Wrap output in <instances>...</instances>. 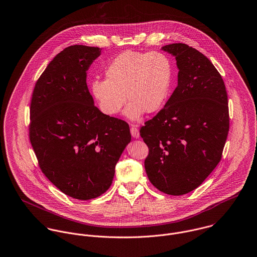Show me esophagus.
I'll return each mask as SVG.
<instances>
[{
  "label": "esophagus",
  "mask_w": 257,
  "mask_h": 257,
  "mask_svg": "<svg viewBox=\"0 0 257 257\" xmlns=\"http://www.w3.org/2000/svg\"><path fill=\"white\" fill-rule=\"evenodd\" d=\"M131 134H132L133 138H135V139H139L140 138V131L138 130V127L136 125H132Z\"/></svg>",
  "instance_id": "34e87169"
}]
</instances>
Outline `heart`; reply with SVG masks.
I'll use <instances>...</instances> for the list:
<instances>
[{
	"label": "heart",
	"mask_w": 257,
	"mask_h": 257,
	"mask_svg": "<svg viewBox=\"0 0 257 257\" xmlns=\"http://www.w3.org/2000/svg\"><path fill=\"white\" fill-rule=\"evenodd\" d=\"M105 75L106 79L91 83V93L100 110L115 116L127 98L124 116L140 120L145 112L151 114L163 108L171 91L174 69L171 59L162 52L128 50L112 60Z\"/></svg>",
	"instance_id": "b5f03b06"
}]
</instances>
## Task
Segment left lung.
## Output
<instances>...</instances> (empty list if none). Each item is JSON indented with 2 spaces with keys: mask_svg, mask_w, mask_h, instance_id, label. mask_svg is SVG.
Wrapping results in <instances>:
<instances>
[{
  "mask_svg": "<svg viewBox=\"0 0 257 257\" xmlns=\"http://www.w3.org/2000/svg\"><path fill=\"white\" fill-rule=\"evenodd\" d=\"M177 61L178 86L140 128L151 184L170 195L199 187L222 158L230 119L224 80L210 61L183 43L162 47Z\"/></svg>",
  "mask_w": 257,
  "mask_h": 257,
  "instance_id": "8db88e82",
  "label": "left lung"
}]
</instances>
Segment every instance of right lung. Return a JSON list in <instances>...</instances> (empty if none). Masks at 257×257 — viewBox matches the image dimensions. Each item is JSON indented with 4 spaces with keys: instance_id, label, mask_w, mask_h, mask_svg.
Wrapping results in <instances>:
<instances>
[{
    "instance_id": "1",
    "label": "right lung",
    "mask_w": 257,
    "mask_h": 257,
    "mask_svg": "<svg viewBox=\"0 0 257 257\" xmlns=\"http://www.w3.org/2000/svg\"><path fill=\"white\" fill-rule=\"evenodd\" d=\"M97 47L64 49L37 80L30 104L29 139L48 180L79 200L100 196L132 136L128 124L94 106L86 71Z\"/></svg>"
}]
</instances>
